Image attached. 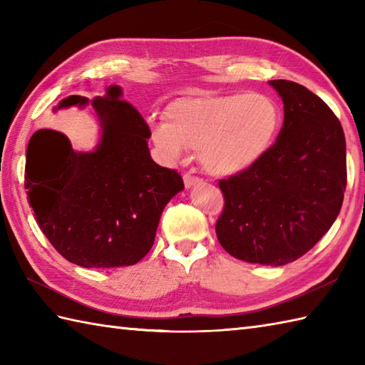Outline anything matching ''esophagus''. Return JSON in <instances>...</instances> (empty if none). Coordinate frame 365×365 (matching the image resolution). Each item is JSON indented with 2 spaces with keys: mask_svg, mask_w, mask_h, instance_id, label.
<instances>
[{
  "mask_svg": "<svg viewBox=\"0 0 365 365\" xmlns=\"http://www.w3.org/2000/svg\"><path fill=\"white\" fill-rule=\"evenodd\" d=\"M183 182H185V187L190 188V187H192V185H197V183L202 182V180H200V178L196 177V175L185 174V175H183Z\"/></svg>",
  "mask_w": 365,
  "mask_h": 365,
  "instance_id": "1",
  "label": "esophagus"
}]
</instances>
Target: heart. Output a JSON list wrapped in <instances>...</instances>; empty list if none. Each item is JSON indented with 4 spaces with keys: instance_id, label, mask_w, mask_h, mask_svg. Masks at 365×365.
I'll return each instance as SVG.
<instances>
[{
    "instance_id": "obj_1",
    "label": "heart",
    "mask_w": 365,
    "mask_h": 365,
    "mask_svg": "<svg viewBox=\"0 0 365 365\" xmlns=\"http://www.w3.org/2000/svg\"><path fill=\"white\" fill-rule=\"evenodd\" d=\"M282 125V111L265 94H196L175 98L155 123L152 139L169 160L199 149L213 175H237L265 157Z\"/></svg>"
}]
</instances>
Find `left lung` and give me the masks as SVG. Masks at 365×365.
<instances>
[{
  "label": "left lung",
  "mask_w": 365,
  "mask_h": 365,
  "mask_svg": "<svg viewBox=\"0 0 365 365\" xmlns=\"http://www.w3.org/2000/svg\"><path fill=\"white\" fill-rule=\"evenodd\" d=\"M284 102L276 143L257 165L221 178V246L235 259L281 267L327 234L342 208L346 145L336 114L314 92L269 81Z\"/></svg>",
  "instance_id": "1"
}]
</instances>
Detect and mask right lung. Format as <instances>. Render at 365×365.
<instances>
[{"instance_id": "right-lung-1", "label": "right lung", "mask_w": 365, "mask_h": 365, "mask_svg": "<svg viewBox=\"0 0 365 365\" xmlns=\"http://www.w3.org/2000/svg\"><path fill=\"white\" fill-rule=\"evenodd\" d=\"M119 86L92 100L102 123L94 152L76 153L59 131L37 130L26 150L25 188L38 227L64 259L84 268L135 265L150 251L163 208L182 175L150 158V128ZM71 96L59 108L86 105Z\"/></svg>"}]
</instances>
